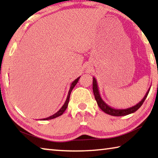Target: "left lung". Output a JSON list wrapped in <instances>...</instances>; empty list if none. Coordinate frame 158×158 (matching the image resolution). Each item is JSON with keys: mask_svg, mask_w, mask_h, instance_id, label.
I'll return each mask as SVG.
<instances>
[{"mask_svg": "<svg viewBox=\"0 0 158 158\" xmlns=\"http://www.w3.org/2000/svg\"><path fill=\"white\" fill-rule=\"evenodd\" d=\"M93 93H94L95 98L96 102H97L98 103V105L99 106V107L102 109V110L105 112V113L114 116H126V115L132 114L134 112H135L136 111L138 110V109L141 107V106L143 105V102L145 101L146 98H147V96H148V94L150 91V89H151V88H149L148 91H147V93H146V95L143 97V98L136 105L127 109H114V108L111 107L110 106H109L107 104H106L105 102L102 99L100 94V91H99V89H98L97 81H96L95 77H93Z\"/></svg>", "mask_w": 158, "mask_h": 158, "instance_id": "1", "label": "left lung"}]
</instances>
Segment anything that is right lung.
Masks as SVG:
<instances>
[{"label":"right lung","mask_w":158,"mask_h":158,"mask_svg":"<svg viewBox=\"0 0 158 158\" xmlns=\"http://www.w3.org/2000/svg\"><path fill=\"white\" fill-rule=\"evenodd\" d=\"M79 78H80V77H79L78 78L76 79L75 80H74V81H73V82L71 84L70 88H69V92H68V97H67L66 100H65V103H64V105H63L62 107H61V108L59 109V110H58V111L56 112V113L54 114L53 115H52V116H49V117L46 118H43V119H42V121H47V120H50V119L55 118H56V117H58V116H61V115H62V114L64 113V112H65V111L66 110L67 107H68V103H69V97H70V94H71L72 90H73V89H74V87L75 86L76 84H77V82H78Z\"/></svg>","instance_id":"right-lung-1"}]
</instances>
